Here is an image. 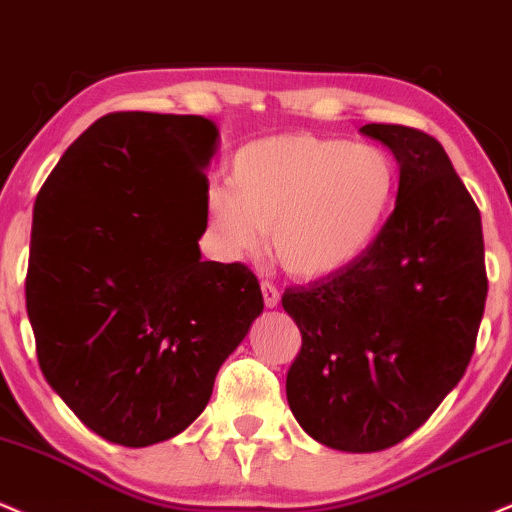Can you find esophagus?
<instances>
[{"instance_id":"34e87169","label":"esophagus","mask_w":512,"mask_h":512,"mask_svg":"<svg viewBox=\"0 0 512 512\" xmlns=\"http://www.w3.org/2000/svg\"><path fill=\"white\" fill-rule=\"evenodd\" d=\"M261 290H263V302H266V306H270V309L280 304V290H278V285H275V282L263 280Z\"/></svg>"}]
</instances>
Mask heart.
Wrapping results in <instances>:
<instances>
[{"mask_svg": "<svg viewBox=\"0 0 512 512\" xmlns=\"http://www.w3.org/2000/svg\"><path fill=\"white\" fill-rule=\"evenodd\" d=\"M398 191L383 148L342 138H261L234 155L225 184L206 191L208 234L225 258L256 254L263 230L287 273L318 278L376 242Z\"/></svg>", "mask_w": 512, "mask_h": 512, "instance_id": "b5f03b06", "label": "heart"}]
</instances>
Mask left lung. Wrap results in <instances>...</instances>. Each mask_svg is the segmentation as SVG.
Returning a JSON list of instances; mask_svg holds the SVG:
<instances>
[{
  "label": "left lung",
  "mask_w": 512,
  "mask_h": 512,
  "mask_svg": "<svg viewBox=\"0 0 512 512\" xmlns=\"http://www.w3.org/2000/svg\"><path fill=\"white\" fill-rule=\"evenodd\" d=\"M362 134L400 162L395 210L357 261L282 294L302 333L290 410L345 453L386 450L434 414L470 364L489 292L479 208L441 143L402 124Z\"/></svg>",
  "instance_id": "obj_1"
}]
</instances>
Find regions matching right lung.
Returning <instances> with one entry per match:
<instances>
[{
  "label": "right lung",
  "instance_id": "1",
  "mask_svg": "<svg viewBox=\"0 0 512 512\" xmlns=\"http://www.w3.org/2000/svg\"><path fill=\"white\" fill-rule=\"evenodd\" d=\"M215 138L196 114L110 112L66 148L35 201L26 309L40 369L119 446L194 422L263 311L244 263L198 251Z\"/></svg>",
  "mask_w": 512,
  "mask_h": 512
}]
</instances>
